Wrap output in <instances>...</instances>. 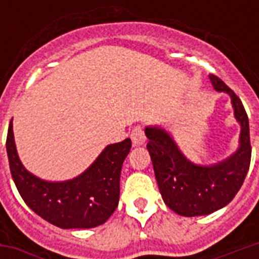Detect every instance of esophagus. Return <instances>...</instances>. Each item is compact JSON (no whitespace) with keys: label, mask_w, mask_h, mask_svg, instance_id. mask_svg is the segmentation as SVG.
Returning a JSON list of instances; mask_svg holds the SVG:
<instances>
[{"label":"esophagus","mask_w":259,"mask_h":259,"mask_svg":"<svg viewBox=\"0 0 259 259\" xmlns=\"http://www.w3.org/2000/svg\"><path fill=\"white\" fill-rule=\"evenodd\" d=\"M130 139L133 141V146H143L146 143V135L144 129L141 126H135V129L130 133Z\"/></svg>","instance_id":"34e87169"}]
</instances>
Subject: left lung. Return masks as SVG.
Here are the masks:
<instances>
[{
	"label": "left lung",
	"instance_id": "8db88e82",
	"mask_svg": "<svg viewBox=\"0 0 259 259\" xmlns=\"http://www.w3.org/2000/svg\"><path fill=\"white\" fill-rule=\"evenodd\" d=\"M218 91L232 97L234 116L241 124L240 147L236 154L213 166H198L187 161L170 136L162 129L147 127V150L151 157L158 187L165 204L183 217L208 215L228 205L244 182L251 162L248 116L243 102L215 74H209Z\"/></svg>",
	"mask_w": 259,
	"mask_h": 259
}]
</instances>
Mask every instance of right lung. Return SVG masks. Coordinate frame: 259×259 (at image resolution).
Returning a JSON list of instances; mask_svg holds the SVG:
<instances>
[{
    "instance_id": "1",
    "label": "right lung",
    "mask_w": 259,
    "mask_h": 259,
    "mask_svg": "<svg viewBox=\"0 0 259 259\" xmlns=\"http://www.w3.org/2000/svg\"><path fill=\"white\" fill-rule=\"evenodd\" d=\"M130 139L108 146L79 178L50 183L29 174L15 148L12 120L7 136L9 168L26 205L47 222L62 229H90L107 221L119 202V182Z\"/></svg>"
}]
</instances>
